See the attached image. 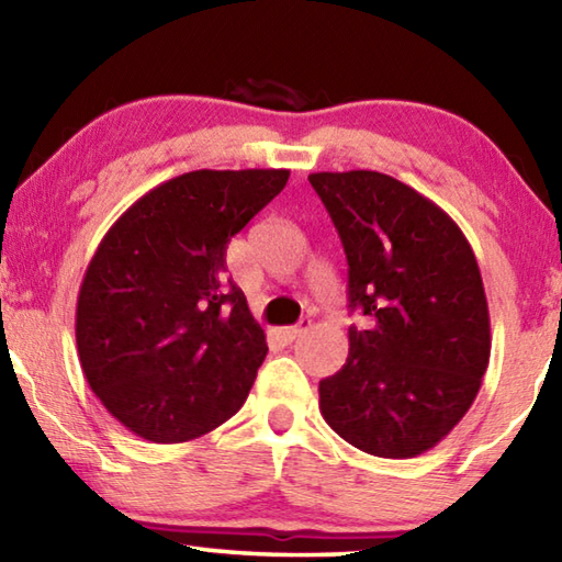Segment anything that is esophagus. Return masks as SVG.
Wrapping results in <instances>:
<instances>
[{
	"label": "esophagus",
	"instance_id": "esophagus-1",
	"mask_svg": "<svg viewBox=\"0 0 562 562\" xmlns=\"http://www.w3.org/2000/svg\"><path fill=\"white\" fill-rule=\"evenodd\" d=\"M312 327V322L310 319H300V325H294V327H284V329H280V335H282V339L284 341H294L297 337H302L304 331H307Z\"/></svg>",
	"mask_w": 562,
	"mask_h": 562
}]
</instances>
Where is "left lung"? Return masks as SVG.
Here are the masks:
<instances>
[{"instance_id": "8db88e82", "label": "left lung", "mask_w": 562, "mask_h": 562, "mask_svg": "<svg viewBox=\"0 0 562 562\" xmlns=\"http://www.w3.org/2000/svg\"><path fill=\"white\" fill-rule=\"evenodd\" d=\"M349 265L347 364L319 382V412L382 459L434 449L469 412L491 357L488 302L449 215L376 170L312 173Z\"/></svg>"}]
</instances>
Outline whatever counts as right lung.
<instances>
[{"mask_svg": "<svg viewBox=\"0 0 562 562\" xmlns=\"http://www.w3.org/2000/svg\"><path fill=\"white\" fill-rule=\"evenodd\" d=\"M288 178L193 170L148 190L103 235L76 302V347L91 392L140 439H198L245 404L268 341L225 274V250Z\"/></svg>", "mask_w": 562, "mask_h": 562, "instance_id": "right-lung-1", "label": "right lung"}]
</instances>
